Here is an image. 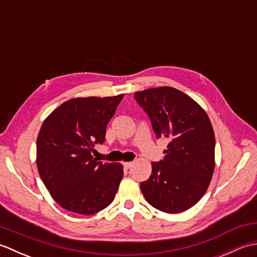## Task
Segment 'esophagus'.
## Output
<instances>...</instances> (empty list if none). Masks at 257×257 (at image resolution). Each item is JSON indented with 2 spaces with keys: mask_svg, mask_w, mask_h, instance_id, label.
<instances>
[{
  "mask_svg": "<svg viewBox=\"0 0 257 257\" xmlns=\"http://www.w3.org/2000/svg\"><path fill=\"white\" fill-rule=\"evenodd\" d=\"M132 166H133V162H123V167H124L125 169L132 168Z\"/></svg>",
  "mask_w": 257,
  "mask_h": 257,
  "instance_id": "obj_1",
  "label": "esophagus"
}]
</instances>
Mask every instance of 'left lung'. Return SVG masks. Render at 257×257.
<instances>
[{
  "label": "left lung",
  "mask_w": 257,
  "mask_h": 257,
  "mask_svg": "<svg viewBox=\"0 0 257 257\" xmlns=\"http://www.w3.org/2000/svg\"><path fill=\"white\" fill-rule=\"evenodd\" d=\"M150 118L157 138L169 139L163 160L152 162L150 178L140 183L150 205L166 213L192 207L206 192L214 171L215 137L206 112L172 87L135 92Z\"/></svg>",
  "instance_id": "8db88e82"
}]
</instances>
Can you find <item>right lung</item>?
Here are the masks:
<instances>
[{"label": "right lung", "instance_id": "add662e5", "mask_svg": "<svg viewBox=\"0 0 257 257\" xmlns=\"http://www.w3.org/2000/svg\"><path fill=\"white\" fill-rule=\"evenodd\" d=\"M122 98H73L43 122L36 141L38 173L63 209L91 215L113 201L122 166L98 162L91 151L105 143L106 127Z\"/></svg>", "mask_w": 257, "mask_h": 257}]
</instances>
